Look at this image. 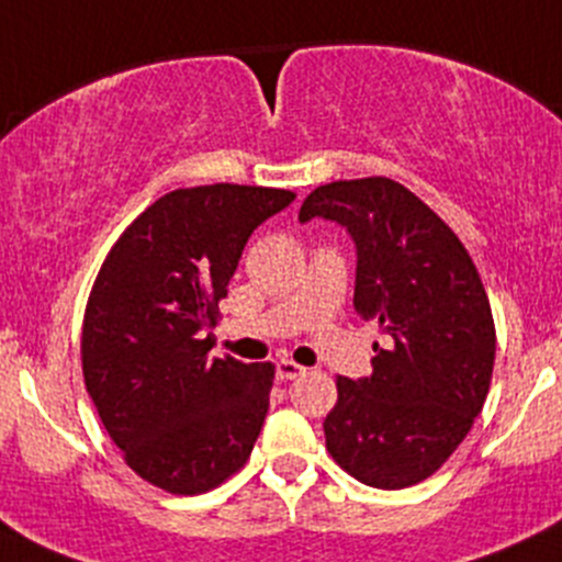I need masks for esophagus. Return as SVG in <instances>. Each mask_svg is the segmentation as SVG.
I'll list each match as a JSON object with an SVG mask.
<instances>
[{"label": "esophagus", "mask_w": 562, "mask_h": 562, "mask_svg": "<svg viewBox=\"0 0 562 562\" xmlns=\"http://www.w3.org/2000/svg\"><path fill=\"white\" fill-rule=\"evenodd\" d=\"M274 373L280 381H291V379H296V375H302L304 368L302 364L293 362V359H280V362L274 364Z\"/></svg>", "instance_id": "esophagus-1"}]
</instances>
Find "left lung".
Returning <instances> with one entry per match:
<instances>
[{
    "label": "left lung",
    "mask_w": 562,
    "mask_h": 562,
    "mask_svg": "<svg viewBox=\"0 0 562 562\" xmlns=\"http://www.w3.org/2000/svg\"><path fill=\"white\" fill-rule=\"evenodd\" d=\"M315 216L353 238V310L386 335L373 373L337 379L326 450L364 486H414L453 456L486 403L497 351L486 288L459 236L390 178L318 187L299 222Z\"/></svg>",
    "instance_id": "1"
}]
</instances>
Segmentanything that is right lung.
I'll list each match as a JSON object with an SVG mask.
<instances>
[{"label":"right lung","instance_id":"obj_1","mask_svg":"<svg viewBox=\"0 0 562 562\" xmlns=\"http://www.w3.org/2000/svg\"><path fill=\"white\" fill-rule=\"evenodd\" d=\"M285 189H176L136 216L103 260L81 326L85 386L143 481L203 494L247 464L274 364L209 359L220 299Z\"/></svg>","mask_w":562,"mask_h":562}]
</instances>
